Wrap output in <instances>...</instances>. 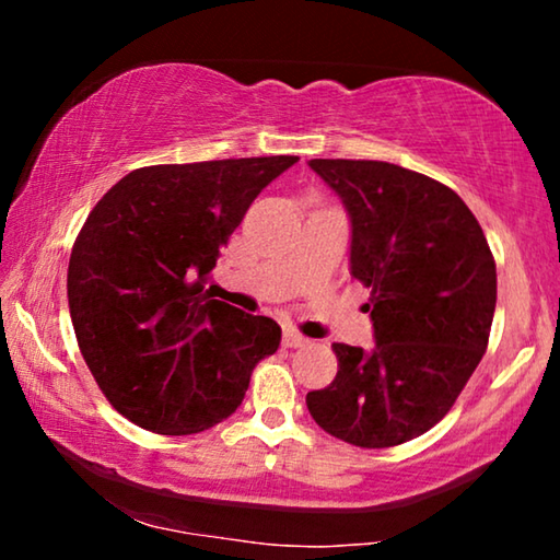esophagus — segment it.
I'll return each mask as SVG.
<instances>
[{
  "label": "esophagus",
  "mask_w": 560,
  "mask_h": 560,
  "mask_svg": "<svg viewBox=\"0 0 560 560\" xmlns=\"http://www.w3.org/2000/svg\"><path fill=\"white\" fill-rule=\"evenodd\" d=\"M283 346H287V348H303V346H308V338H303L299 330L287 328V330H283Z\"/></svg>",
  "instance_id": "esophagus-1"
}]
</instances>
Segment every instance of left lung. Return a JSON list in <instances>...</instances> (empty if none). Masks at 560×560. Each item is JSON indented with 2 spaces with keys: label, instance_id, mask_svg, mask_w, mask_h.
Instances as JSON below:
<instances>
[{
  "label": "left lung",
  "instance_id": "left-lung-1",
  "mask_svg": "<svg viewBox=\"0 0 560 560\" xmlns=\"http://www.w3.org/2000/svg\"><path fill=\"white\" fill-rule=\"evenodd\" d=\"M353 226L350 273L371 289L375 348L334 343L336 381L306 395L318 428L395 447L452 410L487 353L497 264L477 217L447 185L383 160H311Z\"/></svg>",
  "mask_w": 560,
  "mask_h": 560
}]
</instances>
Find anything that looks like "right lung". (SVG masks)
Wrapping results in <instances>:
<instances>
[{
	"instance_id": "add662e5",
	"label": "right lung",
	"mask_w": 560,
	"mask_h": 560,
	"mask_svg": "<svg viewBox=\"0 0 560 560\" xmlns=\"http://www.w3.org/2000/svg\"><path fill=\"white\" fill-rule=\"evenodd\" d=\"M296 155L138 167L75 236L69 308L101 393L138 428L195 434L242 405L281 328L207 291L249 205Z\"/></svg>"
}]
</instances>
